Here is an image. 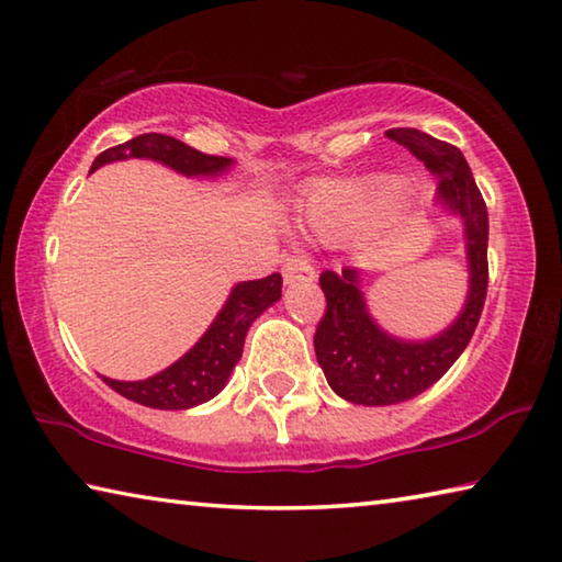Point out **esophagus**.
I'll return each instance as SVG.
<instances>
[{
    "mask_svg": "<svg viewBox=\"0 0 562 562\" xmlns=\"http://www.w3.org/2000/svg\"><path fill=\"white\" fill-rule=\"evenodd\" d=\"M282 278L288 284H300V282H312L317 274L307 258H302V255H292V258L282 262Z\"/></svg>",
    "mask_w": 562,
    "mask_h": 562,
    "instance_id": "34e87169",
    "label": "esophagus"
}]
</instances>
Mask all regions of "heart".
Here are the masks:
<instances>
[{
    "mask_svg": "<svg viewBox=\"0 0 562 562\" xmlns=\"http://www.w3.org/2000/svg\"><path fill=\"white\" fill-rule=\"evenodd\" d=\"M361 201V190L347 183H322L310 195V225L322 235L337 233Z\"/></svg>",
    "mask_w": 562,
    "mask_h": 562,
    "instance_id": "heart-1",
    "label": "heart"
}]
</instances>
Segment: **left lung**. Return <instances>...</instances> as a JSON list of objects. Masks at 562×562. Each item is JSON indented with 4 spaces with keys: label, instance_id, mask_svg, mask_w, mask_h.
Listing matches in <instances>:
<instances>
[{
    "label": "left lung",
    "instance_id": "left-lung-1",
    "mask_svg": "<svg viewBox=\"0 0 562 562\" xmlns=\"http://www.w3.org/2000/svg\"><path fill=\"white\" fill-rule=\"evenodd\" d=\"M386 136L439 178L436 205L463 227L469 294L459 317L439 335L404 339L389 335L369 315L357 268L322 272L327 312L315 331V355L331 392L361 406L402 404L439 382L469 347L488 288V211L461 150L416 128H392Z\"/></svg>",
    "mask_w": 562,
    "mask_h": 562
}]
</instances>
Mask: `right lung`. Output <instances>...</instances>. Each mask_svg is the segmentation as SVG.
<instances>
[{
  "mask_svg": "<svg viewBox=\"0 0 562 562\" xmlns=\"http://www.w3.org/2000/svg\"><path fill=\"white\" fill-rule=\"evenodd\" d=\"M148 158L164 164L186 178H215L233 168V158L205 156L201 150L186 146L183 140L164 133H144L113 146L93 160L91 173L113 160ZM282 297V278L278 272L262 280L237 282L227 294L223 310L205 329V335L190 347L183 357L148 379L138 382H119V379L101 376L113 392L144 404L150 408H166V412H183V408L201 406L211 402L225 389L233 369L243 357L245 335L255 319L265 310L272 307Z\"/></svg>",
  "mask_w": 562,
  "mask_h": 562,
  "instance_id": "obj_1",
  "label": "right lung"
}]
</instances>
